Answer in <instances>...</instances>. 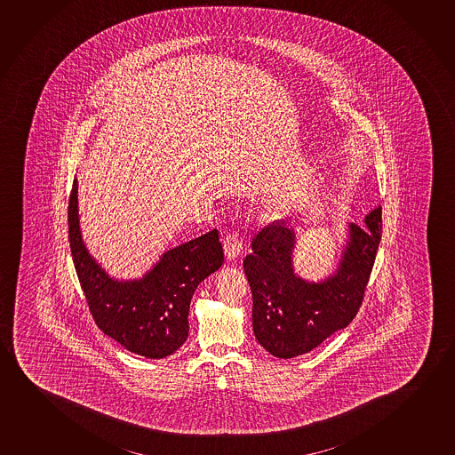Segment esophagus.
<instances>
[{
	"instance_id": "esophagus-1",
	"label": "esophagus",
	"mask_w": 455,
	"mask_h": 455,
	"mask_svg": "<svg viewBox=\"0 0 455 455\" xmlns=\"http://www.w3.org/2000/svg\"><path fill=\"white\" fill-rule=\"evenodd\" d=\"M224 251L225 257L228 258V259H236L241 255V251H243V239L235 231L225 236Z\"/></svg>"
}]
</instances>
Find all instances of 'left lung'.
I'll return each instance as SVG.
<instances>
[{
	"instance_id": "obj_1",
	"label": "left lung",
	"mask_w": 455,
	"mask_h": 455,
	"mask_svg": "<svg viewBox=\"0 0 455 455\" xmlns=\"http://www.w3.org/2000/svg\"><path fill=\"white\" fill-rule=\"evenodd\" d=\"M382 237V208L349 224V239L338 269L323 282L297 277L292 267L296 233L288 222H272L251 241L244 259L251 283V321L258 343L272 355L292 358L346 329L362 307Z\"/></svg>"
}]
</instances>
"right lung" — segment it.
<instances>
[{"instance_id": "obj_1", "label": "right lung", "mask_w": 455, "mask_h": 455, "mask_svg": "<svg viewBox=\"0 0 455 455\" xmlns=\"http://www.w3.org/2000/svg\"><path fill=\"white\" fill-rule=\"evenodd\" d=\"M68 239L95 323L126 350L147 358H164L183 346L194 291L224 263L219 231L212 230L165 251L139 280L109 277L81 237L76 178L68 200Z\"/></svg>"}]
</instances>
